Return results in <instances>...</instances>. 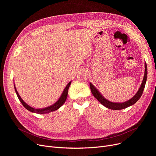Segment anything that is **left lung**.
Segmentation results:
<instances>
[{
    "label": "left lung",
    "mask_w": 156,
    "mask_h": 156,
    "mask_svg": "<svg viewBox=\"0 0 156 156\" xmlns=\"http://www.w3.org/2000/svg\"><path fill=\"white\" fill-rule=\"evenodd\" d=\"M147 64L145 62V73H144V79L142 82V84L140 85V87L139 88L138 92L132 98V99L128 100V101H126L125 102H122V103H117V102H111L106 99L102 95V94L98 91V90L91 83H90V90L92 94L95 97V99L101 102V104L104 105L105 107H106L108 109H112V110H121L122 109L126 108L129 106H131L135 104L138 100L140 99V97L142 96L143 94V91L144 90L145 86V83L147 81Z\"/></svg>",
    "instance_id": "1"
}]
</instances>
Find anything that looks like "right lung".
I'll list each match as a JSON object with an SVG mask.
<instances>
[{
    "label": "right lung",
    "instance_id": "add662e5",
    "mask_svg": "<svg viewBox=\"0 0 156 156\" xmlns=\"http://www.w3.org/2000/svg\"><path fill=\"white\" fill-rule=\"evenodd\" d=\"M71 83V81L69 82L68 83V85H66V87H65V88L64 89V90L61 95V97H59V99H58L55 103H54V104H52V105L48 106V107L45 108H42V109H35L34 108H31L29 105H28L26 102H24V101L21 99V97H20V95H19L17 90H16V88L15 87L14 83V89H15V91L16 94H17V96L18 97L19 100L20 101V102H21V104H23V105L24 106V108H25L27 110H28L29 111L31 112H34V113H37V114H46V113H48V112H51L52 111H54L57 109H58L59 108H60L61 106L64 104V103L65 102L66 100L67 99V97H68V89L69 87L70 86Z\"/></svg>",
    "mask_w": 156,
    "mask_h": 156
}]
</instances>
